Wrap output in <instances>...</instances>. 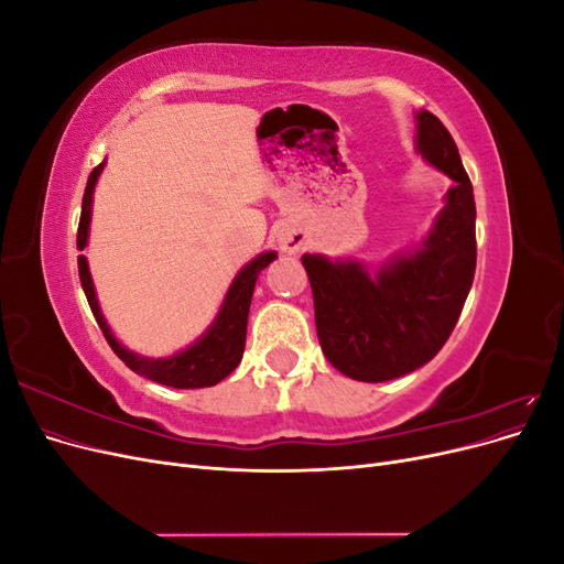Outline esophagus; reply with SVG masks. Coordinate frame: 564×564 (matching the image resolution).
<instances>
[{
  "instance_id": "1",
  "label": "esophagus",
  "mask_w": 564,
  "mask_h": 564,
  "mask_svg": "<svg viewBox=\"0 0 564 564\" xmlns=\"http://www.w3.org/2000/svg\"><path fill=\"white\" fill-rule=\"evenodd\" d=\"M280 247L284 251H299L301 249V235L296 230H282L280 232Z\"/></svg>"
}]
</instances>
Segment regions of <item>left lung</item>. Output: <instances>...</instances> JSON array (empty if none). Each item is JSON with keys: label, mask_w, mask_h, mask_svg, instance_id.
Wrapping results in <instances>:
<instances>
[{"label": "left lung", "mask_w": 564, "mask_h": 564, "mask_svg": "<svg viewBox=\"0 0 564 564\" xmlns=\"http://www.w3.org/2000/svg\"><path fill=\"white\" fill-rule=\"evenodd\" d=\"M416 148L454 185L429 240L383 265L377 278L355 263L303 256L315 327L327 360L355 381L381 383L431 362L447 344L475 278V197L458 148L440 119L416 115Z\"/></svg>", "instance_id": "left-lung-1"}]
</instances>
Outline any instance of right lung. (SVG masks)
<instances>
[{"label":"right lung","instance_id":"1","mask_svg":"<svg viewBox=\"0 0 564 564\" xmlns=\"http://www.w3.org/2000/svg\"><path fill=\"white\" fill-rule=\"evenodd\" d=\"M100 169H104V164L94 166V172L89 174V181H87V191H84V197H82V216H79V228H77V249L79 251L87 247L89 220H91V193H94V185H96ZM272 261H275V251L261 253L259 259H253L240 272V275L235 278L232 286L228 289L224 308H220L214 327L204 334L195 346H191L174 357H166V360H148V357L133 355L131 350L117 344V338L112 336L104 315H100V311H98L94 282H91L89 265L84 256H77V268H79L82 289H84V294H87L89 308L98 322L100 332H104L112 352L131 371L141 373V377H145L150 381L162 383V386H172V388H209V386H216L218 381H224L242 360L245 340H247L249 305H251V296H253L256 278H259V272L265 265H270Z\"/></svg>","mask_w":564,"mask_h":564}]
</instances>
